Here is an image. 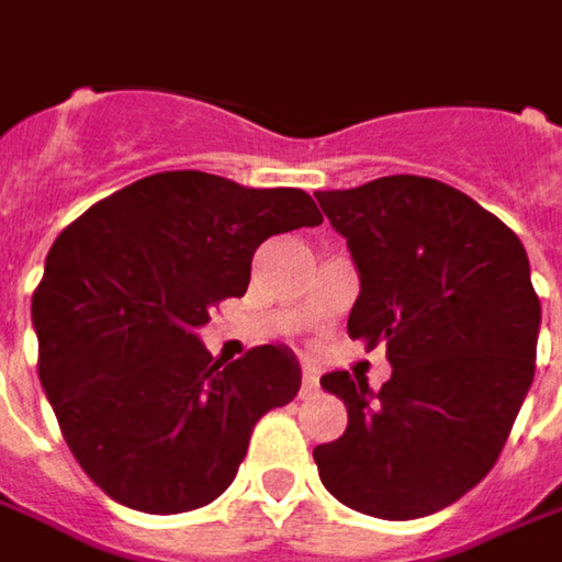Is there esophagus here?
<instances>
[{"mask_svg":"<svg viewBox=\"0 0 562 562\" xmlns=\"http://www.w3.org/2000/svg\"><path fill=\"white\" fill-rule=\"evenodd\" d=\"M311 393H317V374L305 368V374H302V396H311Z\"/></svg>","mask_w":562,"mask_h":562,"instance_id":"34e87169","label":"esophagus"}]
</instances>
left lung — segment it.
Here are the masks:
<instances>
[{
	"mask_svg": "<svg viewBox=\"0 0 562 562\" xmlns=\"http://www.w3.org/2000/svg\"><path fill=\"white\" fill-rule=\"evenodd\" d=\"M352 251L361 292L349 336L386 342L378 393L333 371L349 408L314 462L329 494L378 519H422L469 494L501 456L535 378L541 302L513 229L422 176L314 191Z\"/></svg>",
	"mask_w": 562,
	"mask_h": 562,
	"instance_id": "obj_1",
	"label": "left lung"
}]
</instances>
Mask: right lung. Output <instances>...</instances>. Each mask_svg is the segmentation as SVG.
Masks as SVG:
<instances>
[{
    "instance_id": "add662e5",
    "label": "right lung",
    "mask_w": 562,
    "mask_h": 562,
    "mask_svg": "<svg viewBox=\"0 0 562 562\" xmlns=\"http://www.w3.org/2000/svg\"><path fill=\"white\" fill-rule=\"evenodd\" d=\"M321 223L299 188L179 169L61 229L31 302L37 371L68 450L103 494L169 516L233 484L260 415L295 400L302 368L280 346L220 368L198 327L245 295L260 241Z\"/></svg>"
}]
</instances>
